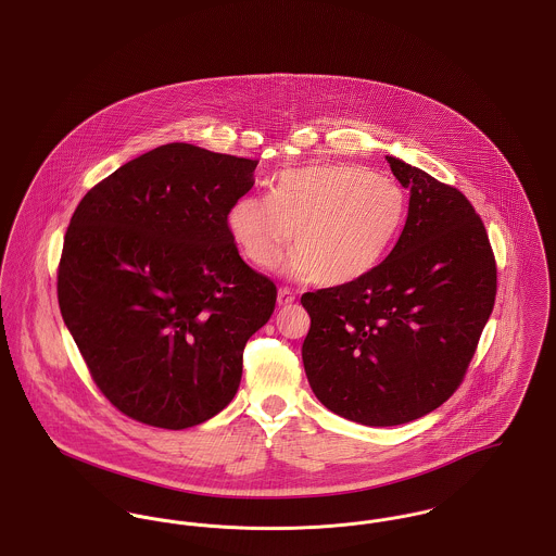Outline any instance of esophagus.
I'll return each instance as SVG.
<instances>
[{
	"label": "esophagus",
	"instance_id": "34e87169",
	"mask_svg": "<svg viewBox=\"0 0 556 556\" xmlns=\"http://www.w3.org/2000/svg\"><path fill=\"white\" fill-rule=\"evenodd\" d=\"M294 292L290 290V288H279V292H277V302H279V306H286V304H292L294 302Z\"/></svg>",
	"mask_w": 556,
	"mask_h": 556
}]
</instances>
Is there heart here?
<instances>
[{"mask_svg":"<svg viewBox=\"0 0 556 556\" xmlns=\"http://www.w3.org/2000/svg\"><path fill=\"white\" fill-rule=\"evenodd\" d=\"M408 219V194L359 165H319L279 173L264 197H241L228 228L245 257L273 266L292 241L288 270L321 286H346L375 270Z\"/></svg>","mask_w":556,"mask_h":556,"instance_id":"b5f03b06","label":"heart"}]
</instances>
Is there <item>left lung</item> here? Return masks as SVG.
I'll return each mask as SVG.
<instances>
[{"label": "left lung", "instance_id": "obj_1", "mask_svg": "<svg viewBox=\"0 0 556 556\" xmlns=\"http://www.w3.org/2000/svg\"><path fill=\"white\" fill-rule=\"evenodd\" d=\"M410 190L391 254L366 277L302 294L304 372L349 421L387 428L444 404L464 381L495 304L497 266L464 192L384 156Z\"/></svg>", "mask_w": 556, "mask_h": 556}]
</instances>
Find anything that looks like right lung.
Segmentation results:
<instances>
[{"label":"right lung","instance_id":"obj_1","mask_svg":"<svg viewBox=\"0 0 556 556\" xmlns=\"http://www.w3.org/2000/svg\"><path fill=\"white\" fill-rule=\"evenodd\" d=\"M257 161L154 148L92 186L56 270L63 321L99 391L130 419L186 429L235 397L275 283L239 256L228 212Z\"/></svg>","mask_w":556,"mask_h":556}]
</instances>
